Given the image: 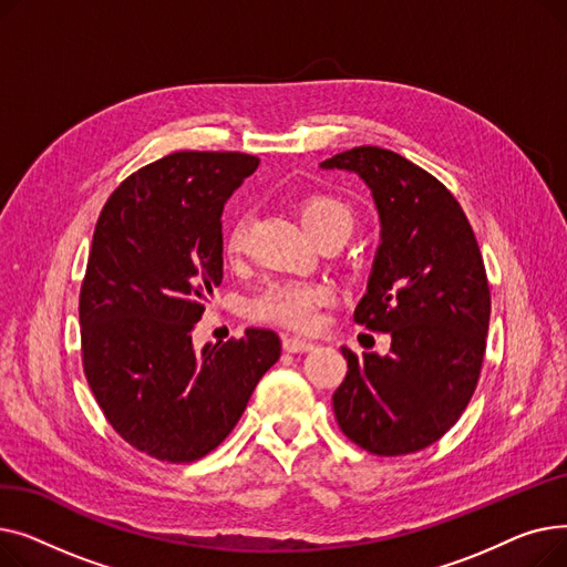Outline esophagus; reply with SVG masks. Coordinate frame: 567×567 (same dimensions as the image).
I'll use <instances>...</instances> for the list:
<instances>
[{"instance_id": "34e87169", "label": "esophagus", "mask_w": 567, "mask_h": 567, "mask_svg": "<svg viewBox=\"0 0 567 567\" xmlns=\"http://www.w3.org/2000/svg\"><path fill=\"white\" fill-rule=\"evenodd\" d=\"M282 347L289 353H303V351L315 349V344L310 340H303V338H282Z\"/></svg>"}]
</instances>
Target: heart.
<instances>
[{"label": "heart", "instance_id": "b5f03b06", "mask_svg": "<svg viewBox=\"0 0 567 567\" xmlns=\"http://www.w3.org/2000/svg\"><path fill=\"white\" fill-rule=\"evenodd\" d=\"M301 220L308 231L326 225H344L351 231V208L331 195L308 197L301 206ZM248 246V218L238 216L225 236V252L238 257ZM336 287L326 280H278L259 291L250 303V317L257 321L280 323L293 331H312L321 310L333 303Z\"/></svg>", "mask_w": 567, "mask_h": 567}]
</instances>
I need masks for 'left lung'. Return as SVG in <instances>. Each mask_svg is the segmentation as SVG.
<instances>
[{
	"label": "left lung",
	"instance_id": "1",
	"mask_svg": "<svg viewBox=\"0 0 567 567\" xmlns=\"http://www.w3.org/2000/svg\"><path fill=\"white\" fill-rule=\"evenodd\" d=\"M321 167L372 190L381 244L353 321L391 336L385 355L342 347L338 425L379 457L423 451L460 421L481 377L492 299L478 241L453 193L389 148L355 146Z\"/></svg>",
	"mask_w": 567,
	"mask_h": 567
}]
</instances>
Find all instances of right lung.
<instances>
[{
  "label": "right lung",
  "mask_w": 567,
  "mask_h": 567,
  "mask_svg": "<svg viewBox=\"0 0 567 567\" xmlns=\"http://www.w3.org/2000/svg\"><path fill=\"white\" fill-rule=\"evenodd\" d=\"M259 165L238 152H176L105 202L80 289L82 365L114 432L161 462L212 453L241 419L280 338L193 347L223 282V206Z\"/></svg>",
  "instance_id": "1"
}]
</instances>
